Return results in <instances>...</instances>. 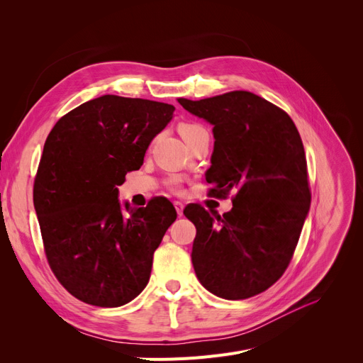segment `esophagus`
Listing matches in <instances>:
<instances>
[{
  "instance_id": "1",
  "label": "esophagus",
  "mask_w": 363,
  "mask_h": 363,
  "mask_svg": "<svg viewBox=\"0 0 363 363\" xmlns=\"http://www.w3.org/2000/svg\"><path fill=\"white\" fill-rule=\"evenodd\" d=\"M174 204H175V208H177V213H178L179 216H182V212H184V203H181V201H175Z\"/></svg>"
}]
</instances>
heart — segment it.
<instances>
[{
	"label": "heart",
	"instance_id": "1",
	"mask_svg": "<svg viewBox=\"0 0 363 363\" xmlns=\"http://www.w3.org/2000/svg\"><path fill=\"white\" fill-rule=\"evenodd\" d=\"M179 132H181L182 138H184L186 143H189V141H193L196 137H199L200 133H204V132H207V130L204 129V126H201V125H199V123H182V125L179 126ZM169 184H170V186L174 188V189H178V188H179V184H178V179H177V178L170 179Z\"/></svg>",
	"mask_w": 363,
	"mask_h": 363
}]
</instances>
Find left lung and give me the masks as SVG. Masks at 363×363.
<instances>
[{"instance_id":"8db88e82","label":"left lung","mask_w":363,"mask_h":363,"mask_svg":"<svg viewBox=\"0 0 363 363\" xmlns=\"http://www.w3.org/2000/svg\"><path fill=\"white\" fill-rule=\"evenodd\" d=\"M178 101L213 125L208 194L234 193L231 212L222 216L194 203L184 208L197 230L196 275L226 300L260 294L289 268L311 207L300 133L282 108L249 91Z\"/></svg>"}]
</instances>
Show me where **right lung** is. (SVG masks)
<instances>
[{
	"label": "right lung",
	"mask_w": 363,
	"mask_h": 363,
	"mask_svg": "<svg viewBox=\"0 0 363 363\" xmlns=\"http://www.w3.org/2000/svg\"><path fill=\"white\" fill-rule=\"evenodd\" d=\"M175 107L103 95L66 113L51 129L33 182V204L50 268L76 298L118 308L150 279L177 211L164 197L123 211L118 186L137 170Z\"/></svg>",
	"instance_id": "right-lung-1"
}]
</instances>
